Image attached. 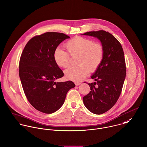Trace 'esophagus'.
<instances>
[{
  "label": "esophagus",
  "mask_w": 147,
  "mask_h": 147,
  "mask_svg": "<svg viewBox=\"0 0 147 147\" xmlns=\"http://www.w3.org/2000/svg\"><path fill=\"white\" fill-rule=\"evenodd\" d=\"M74 83H75V85H76V86H78V85H80L81 84V82H75Z\"/></svg>",
  "instance_id": "1"
}]
</instances>
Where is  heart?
Here are the masks:
<instances>
[{
  "label": "heart",
  "mask_w": 147,
  "mask_h": 147,
  "mask_svg": "<svg viewBox=\"0 0 147 147\" xmlns=\"http://www.w3.org/2000/svg\"><path fill=\"white\" fill-rule=\"evenodd\" d=\"M66 48L71 56L78 55L77 66H72L65 71V77L75 82L82 81L90 72L95 71L101 63L104 54L103 46L93 40L77 36L66 43ZM70 54L61 48L54 52V59L61 67H67L71 62Z\"/></svg>",
  "instance_id": "b5f03b06"
}]
</instances>
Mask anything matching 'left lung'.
Returning a JSON list of instances; mask_svg holds the SVG:
<instances>
[{"mask_svg": "<svg viewBox=\"0 0 147 147\" xmlns=\"http://www.w3.org/2000/svg\"><path fill=\"white\" fill-rule=\"evenodd\" d=\"M84 35L98 38L104 49L102 61L91 76L96 82L88 84L91 91L83 97L86 108L100 115L111 109L120 96L126 76L124 51L119 40L108 32L89 31Z\"/></svg>", "mask_w": 147, "mask_h": 147, "instance_id": "1", "label": "left lung"}]
</instances>
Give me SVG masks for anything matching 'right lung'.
<instances>
[{"label":"right lung","instance_id":"1","mask_svg":"<svg viewBox=\"0 0 147 147\" xmlns=\"http://www.w3.org/2000/svg\"><path fill=\"white\" fill-rule=\"evenodd\" d=\"M70 37L47 32L32 38L21 54L19 74L24 94L36 110L47 114L58 111L63 104L68 91L75 87L71 81L56 82L63 73L54 59L58 46Z\"/></svg>","mask_w":147,"mask_h":147}]
</instances>
